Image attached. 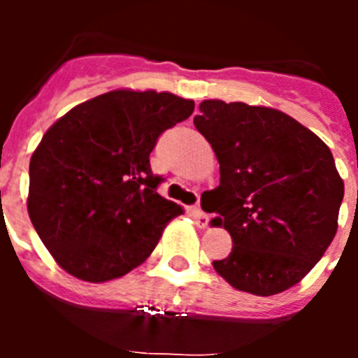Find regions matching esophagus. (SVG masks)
Here are the masks:
<instances>
[{"label":"esophagus","instance_id":"1","mask_svg":"<svg viewBox=\"0 0 358 358\" xmlns=\"http://www.w3.org/2000/svg\"><path fill=\"white\" fill-rule=\"evenodd\" d=\"M192 215H194V218H195V224H197V226L201 227V229L208 227V224H210V217H208V215L204 213V211H202L201 208H199V206L192 208Z\"/></svg>","mask_w":358,"mask_h":358}]
</instances>
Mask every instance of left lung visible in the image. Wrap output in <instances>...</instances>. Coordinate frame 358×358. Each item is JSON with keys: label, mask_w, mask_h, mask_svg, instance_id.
I'll list each match as a JSON object with an SVG mask.
<instances>
[{"label": "left lung", "mask_w": 358, "mask_h": 358, "mask_svg": "<svg viewBox=\"0 0 358 358\" xmlns=\"http://www.w3.org/2000/svg\"><path fill=\"white\" fill-rule=\"evenodd\" d=\"M199 109L195 127L220 164L211 224L233 238L215 271L243 292H283L314 268L337 233L344 182L330 148L271 107L204 100Z\"/></svg>", "instance_id": "obj_1"}]
</instances>
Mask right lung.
<instances>
[{
  "label": "right lung",
  "instance_id": "1",
  "mask_svg": "<svg viewBox=\"0 0 358 358\" xmlns=\"http://www.w3.org/2000/svg\"><path fill=\"white\" fill-rule=\"evenodd\" d=\"M172 93L116 90L78 103L43 136L30 159L28 215L66 273L90 283L143 264L182 213L157 194L150 152L194 113Z\"/></svg>",
  "mask_w": 358,
  "mask_h": 358
}]
</instances>
